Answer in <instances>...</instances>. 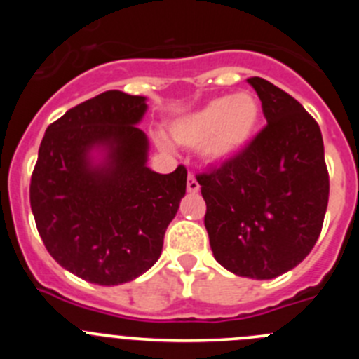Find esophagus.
Wrapping results in <instances>:
<instances>
[{"label": "esophagus", "mask_w": 359, "mask_h": 359, "mask_svg": "<svg viewBox=\"0 0 359 359\" xmlns=\"http://www.w3.org/2000/svg\"><path fill=\"white\" fill-rule=\"evenodd\" d=\"M187 190H189L190 194H196V192H199V183H198V180L194 177V174H189V177H187Z\"/></svg>", "instance_id": "obj_1"}]
</instances>
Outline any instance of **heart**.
Returning a JSON list of instances; mask_svg holds the SVG:
<instances>
[{
  "instance_id": "obj_1",
  "label": "heart",
  "mask_w": 359,
  "mask_h": 359,
  "mask_svg": "<svg viewBox=\"0 0 359 359\" xmlns=\"http://www.w3.org/2000/svg\"><path fill=\"white\" fill-rule=\"evenodd\" d=\"M261 123V104L253 95L212 98L198 111L170 126V135L185 147H199L212 163L231 160L252 144Z\"/></svg>"
}]
</instances>
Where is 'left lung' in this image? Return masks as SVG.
Listing matches in <instances>:
<instances>
[{"label": "left lung", "instance_id": "8db88e82", "mask_svg": "<svg viewBox=\"0 0 359 359\" xmlns=\"http://www.w3.org/2000/svg\"><path fill=\"white\" fill-rule=\"evenodd\" d=\"M248 82L268 123L241 154L196 180L215 261L266 280L300 264L318 241L329 172L318 123L302 104L264 79Z\"/></svg>", "mask_w": 359, "mask_h": 359}]
</instances>
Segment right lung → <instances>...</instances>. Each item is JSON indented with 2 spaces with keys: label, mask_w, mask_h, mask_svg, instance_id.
<instances>
[{
  "label": "right lung",
  "mask_w": 359,
  "mask_h": 359,
  "mask_svg": "<svg viewBox=\"0 0 359 359\" xmlns=\"http://www.w3.org/2000/svg\"><path fill=\"white\" fill-rule=\"evenodd\" d=\"M145 97L111 90L50 123L30 180V207L50 255L73 275L116 286L160 259L163 236L187 190V169L145 165L147 136L136 128ZM107 151L104 164L89 152Z\"/></svg>",
  "instance_id": "obj_1"
}]
</instances>
